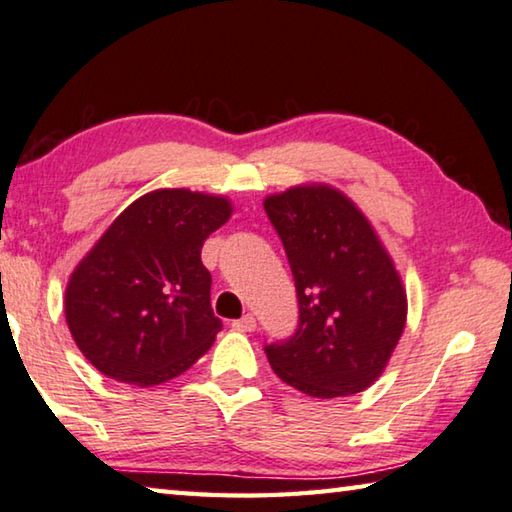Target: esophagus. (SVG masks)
Masks as SVG:
<instances>
[{
    "instance_id": "34e87169",
    "label": "esophagus",
    "mask_w": 512,
    "mask_h": 512,
    "mask_svg": "<svg viewBox=\"0 0 512 512\" xmlns=\"http://www.w3.org/2000/svg\"><path fill=\"white\" fill-rule=\"evenodd\" d=\"M233 329L235 332H254L256 329V318L247 313V316H242L240 320H233Z\"/></svg>"
}]
</instances>
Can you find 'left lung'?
<instances>
[{"mask_svg": "<svg viewBox=\"0 0 512 512\" xmlns=\"http://www.w3.org/2000/svg\"><path fill=\"white\" fill-rule=\"evenodd\" d=\"M267 217L293 270L300 325L265 345L283 382L313 398L359 393L384 373L407 320L403 279L355 201L311 183L270 194Z\"/></svg>", "mask_w": 512, "mask_h": 512, "instance_id": "1", "label": "left lung"}]
</instances>
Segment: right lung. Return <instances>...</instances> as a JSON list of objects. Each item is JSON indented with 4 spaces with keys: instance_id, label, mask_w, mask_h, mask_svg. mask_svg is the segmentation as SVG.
Masks as SVG:
<instances>
[{
    "instance_id": "right-lung-1",
    "label": "right lung",
    "mask_w": 512,
    "mask_h": 512,
    "mask_svg": "<svg viewBox=\"0 0 512 512\" xmlns=\"http://www.w3.org/2000/svg\"><path fill=\"white\" fill-rule=\"evenodd\" d=\"M226 196L153 190L109 224L66 286V322L82 355L116 382L153 387L206 355L222 320L210 306L201 247L229 222Z\"/></svg>"
}]
</instances>
